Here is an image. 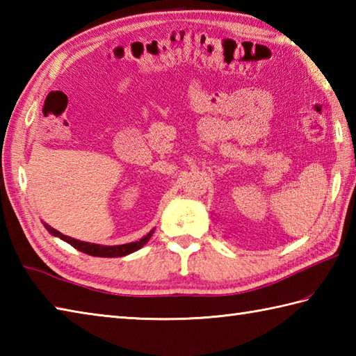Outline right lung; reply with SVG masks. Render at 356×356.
<instances>
[{
    "label": "right lung",
    "instance_id": "obj_1",
    "mask_svg": "<svg viewBox=\"0 0 356 356\" xmlns=\"http://www.w3.org/2000/svg\"><path fill=\"white\" fill-rule=\"evenodd\" d=\"M44 227L52 236H57V238H60L61 241L71 243L74 248L80 250L81 253H86L89 256H97V257H122V256H127L129 253H134L138 248H142L145 243L151 239L152 233H154V229H151V232L146 236H143L140 241L123 243V245H99V243H89V242H83L79 239L69 238V236L61 234L60 232H57V229L47 224H44Z\"/></svg>",
    "mask_w": 356,
    "mask_h": 356
}]
</instances>
